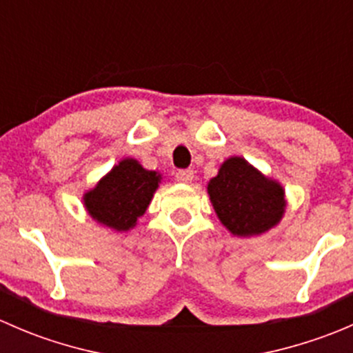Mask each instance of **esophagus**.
<instances>
[{"label": "esophagus", "mask_w": 353, "mask_h": 353, "mask_svg": "<svg viewBox=\"0 0 353 353\" xmlns=\"http://www.w3.org/2000/svg\"><path fill=\"white\" fill-rule=\"evenodd\" d=\"M176 179L179 183H191L194 179V174L191 169H181L176 172Z\"/></svg>", "instance_id": "esophagus-1"}]
</instances>
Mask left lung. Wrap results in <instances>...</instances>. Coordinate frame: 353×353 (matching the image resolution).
Listing matches in <instances>:
<instances>
[{
	"instance_id": "obj_1",
	"label": "left lung",
	"mask_w": 353,
	"mask_h": 353,
	"mask_svg": "<svg viewBox=\"0 0 353 353\" xmlns=\"http://www.w3.org/2000/svg\"><path fill=\"white\" fill-rule=\"evenodd\" d=\"M216 215L234 236H256L272 229L285 210L283 190L241 157L225 160L208 184Z\"/></svg>"
}]
</instances>
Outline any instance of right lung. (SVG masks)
<instances>
[{
	"label": "right lung",
	"mask_w": 353,
	"mask_h": 353,
	"mask_svg": "<svg viewBox=\"0 0 353 353\" xmlns=\"http://www.w3.org/2000/svg\"><path fill=\"white\" fill-rule=\"evenodd\" d=\"M159 186V176L126 159L85 194V206L97 222L116 230L134 227Z\"/></svg>",
	"instance_id": "add662e5"
}]
</instances>
